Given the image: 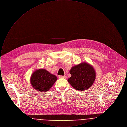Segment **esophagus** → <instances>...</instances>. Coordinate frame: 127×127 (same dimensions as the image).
<instances>
[{"label": "esophagus", "instance_id": "1", "mask_svg": "<svg viewBox=\"0 0 127 127\" xmlns=\"http://www.w3.org/2000/svg\"><path fill=\"white\" fill-rule=\"evenodd\" d=\"M59 77L60 78H62V79H66V76H59Z\"/></svg>", "mask_w": 127, "mask_h": 127}]
</instances>
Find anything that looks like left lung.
<instances>
[{"label":"left lung","instance_id":"left-lung-1","mask_svg":"<svg viewBox=\"0 0 127 127\" xmlns=\"http://www.w3.org/2000/svg\"><path fill=\"white\" fill-rule=\"evenodd\" d=\"M71 77L67 81L74 89L83 91L93 84L96 73L92 66L84 62L73 66L69 71Z\"/></svg>","mask_w":127,"mask_h":127}]
</instances>
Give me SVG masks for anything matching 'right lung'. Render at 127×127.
<instances>
[{
	"label": "right lung",
	"mask_w": 127,
	"mask_h": 127,
	"mask_svg": "<svg viewBox=\"0 0 127 127\" xmlns=\"http://www.w3.org/2000/svg\"><path fill=\"white\" fill-rule=\"evenodd\" d=\"M57 80V78L56 76L45 69H40L32 74L30 82L36 91L45 92L48 91Z\"/></svg>",
	"instance_id": "right-lung-1"
}]
</instances>
